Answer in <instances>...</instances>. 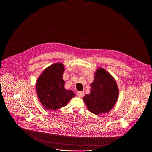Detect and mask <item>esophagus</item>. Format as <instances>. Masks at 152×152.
Returning a JSON list of instances; mask_svg holds the SVG:
<instances>
[{
  "label": "esophagus",
  "mask_w": 152,
  "mask_h": 152,
  "mask_svg": "<svg viewBox=\"0 0 152 152\" xmlns=\"http://www.w3.org/2000/svg\"><path fill=\"white\" fill-rule=\"evenodd\" d=\"M84 95H85L84 91H78V92L77 93V96L79 97H82Z\"/></svg>",
  "instance_id": "34e87169"
}]
</instances>
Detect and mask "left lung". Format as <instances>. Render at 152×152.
<instances>
[{"label": "left lung", "mask_w": 152, "mask_h": 152, "mask_svg": "<svg viewBox=\"0 0 152 152\" xmlns=\"http://www.w3.org/2000/svg\"><path fill=\"white\" fill-rule=\"evenodd\" d=\"M91 92L83 99L88 110L96 114L109 112L115 105L118 96V89L113 77L103 69L95 73L91 83Z\"/></svg>", "instance_id": "left-lung-1"}]
</instances>
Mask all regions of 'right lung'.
Here are the masks:
<instances>
[{
	"instance_id": "right-lung-1",
	"label": "right lung",
	"mask_w": 152,
	"mask_h": 152,
	"mask_svg": "<svg viewBox=\"0 0 152 152\" xmlns=\"http://www.w3.org/2000/svg\"><path fill=\"white\" fill-rule=\"evenodd\" d=\"M64 72L63 65L61 63H55L45 69L37 81V94L46 109H59L66 106L75 97L72 90H67L64 87Z\"/></svg>"
}]
</instances>
